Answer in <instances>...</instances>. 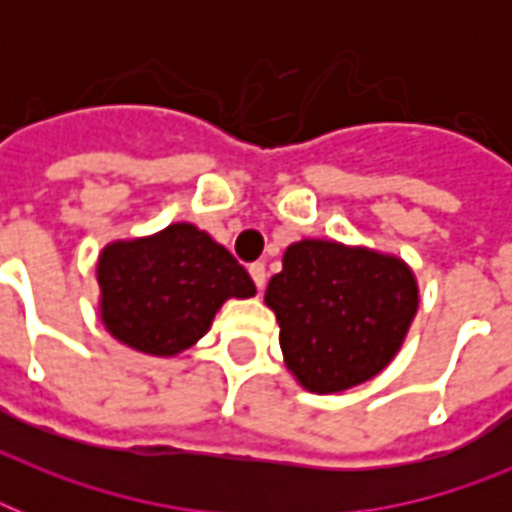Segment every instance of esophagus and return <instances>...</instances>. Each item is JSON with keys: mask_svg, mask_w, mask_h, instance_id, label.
Masks as SVG:
<instances>
[{"mask_svg": "<svg viewBox=\"0 0 512 512\" xmlns=\"http://www.w3.org/2000/svg\"><path fill=\"white\" fill-rule=\"evenodd\" d=\"M249 276L255 281L257 289L265 287V279H268V273H265V263H252L249 265Z\"/></svg>", "mask_w": 512, "mask_h": 512, "instance_id": "obj_1", "label": "esophagus"}]
</instances>
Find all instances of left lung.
<instances>
[{
	"instance_id": "left-lung-1",
	"label": "left lung",
	"mask_w": 512,
	"mask_h": 512,
	"mask_svg": "<svg viewBox=\"0 0 512 512\" xmlns=\"http://www.w3.org/2000/svg\"><path fill=\"white\" fill-rule=\"evenodd\" d=\"M289 372L311 393L372 380L401 348L420 305L412 268L393 255L337 241L289 244L268 281Z\"/></svg>"
}]
</instances>
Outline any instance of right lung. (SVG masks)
Returning <instances> with one entry per match:
<instances>
[{
	"label": "right lung",
	"instance_id": "obj_1",
	"mask_svg": "<svg viewBox=\"0 0 512 512\" xmlns=\"http://www.w3.org/2000/svg\"><path fill=\"white\" fill-rule=\"evenodd\" d=\"M98 284L108 332L148 356L191 348L228 297L255 295L244 265L191 223L108 244L98 257Z\"/></svg>",
	"mask_w": 512,
	"mask_h": 512
}]
</instances>
